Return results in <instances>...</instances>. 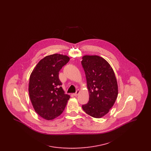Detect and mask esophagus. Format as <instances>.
<instances>
[{"instance_id": "obj_1", "label": "esophagus", "mask_w": 151, "mask_h": 151, "mask_svg": "<svg viewBox=\"0 0 151 151\" xmlns=\"http://www.w3.org/2000/svg\"><path fill=\"white\" fill-rule=\"evenodd\" d=\"M79 93H80V91H79V89H78V90L76 91V93H73V96H77L79 95Z\"/></svg>"}]
</instances>
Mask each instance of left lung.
I'll list each match as a JSON object with an SVG mask.
<instances>
[{
    "instance_id": "left-lung-1",
    "label": "left lung",
    "mask_w": 151,
    "mask_h": 151,
    "mask_svg": "<svg viewBox=\"0 0 151 151\" xmlns=\"http://www.w3.org/2000/svg\"><path fill=\"white\" fill-rule=\"evenodd\" d=\"M81 65L86 73L89 93L88 102L83 110L94 118H100L108 114L118 96L115 73L108 62L97 55H84Z\"/></svg>"
}]
</instances>
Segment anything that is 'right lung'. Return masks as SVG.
<instances>
[{
	"label": "right lung",
	"mask_w": 151,
	"mask_h": 151,
	"mask_svg": "<svg viewBox=\"0 0 151 151\" xmlns=\"http://www.w3.org/2000/svg\"><path fill=\"white\" fill-rule=\"evenodd\" d=\"M70 60L67 55L54 54L41 59L29 79L30 99L36 113L46 120L60 115L70 99L65 93L59 72Z\"/></svg>",
	"instance_id": "obj_1"
}]
</instances>
